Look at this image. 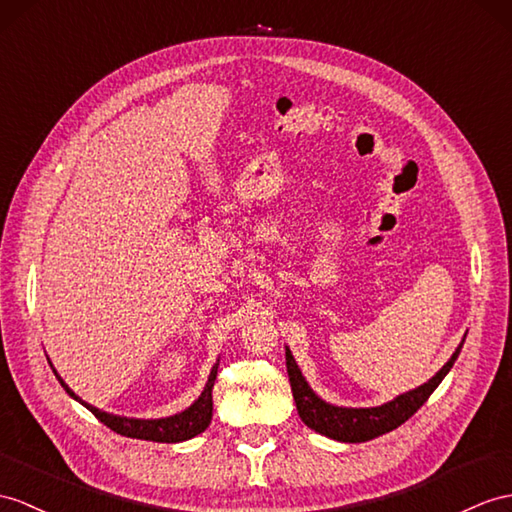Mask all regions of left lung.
<instances>
[{"instance_id":"left-lung-1","label":"left lung","mask_w":512,"mask_h":512,"mask_svg":"<svg viewBox=\"0 0 512 512\" xmlns=\"http://www.w3.org/2000/svg\"><path fill=\"white\" fill-rule=\"evenodd\" d=\"M463 343L458 345V350L452 354V358L447 360L443 369L436 373L432 380L421 384L419 389L395 397L393 402L378 408H339L319 400V397L313 393V389L306 384L302 371L297 369L291 352L286 350V371H289L297 413L308 428L317 430L319 434H326L336 441L365 443V441L376 439V436H382L386 432L395 430L397 426H402L406 419L413 417L417 410L428 402V397L434 393L436 386L441 384V380L447 376V371H450L452 365L456 363Z\"/></svg>"}]
</instances>
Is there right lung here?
Wrapping results in <instances>:
<instances>
[{
	"label": "right lung",
	"mask_w": 512,
	"mask_h": 512,
	"mask_svg": "<svg viewBox=\"0 0 512 512\" xmlns=\"http://www.w3.org/2000/svg\"><path fill=\"white\" fill-rule=\"evenodd\" d=\"M56 373V371H54ZM58 382L62 384L73 400L82 402L80 397L73 393L69 386L62 382V378L56 373ZM215 378H217V365L210 371V378L204 393L199 395V400L186 408L184 413L173 415V417H165V419H128V417H117L104 413L95 406H89L86 402H82L91 413L108 426L112 432H117L121 436H130V439H141V441H156V443H180L186 439H193L199 432H204L208 428L210 419H213V386H215Z\"/></svg>",
	"instance_id": "obj_1"
}]
</instances>
